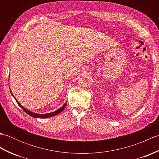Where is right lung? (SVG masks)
Instances as JSON below:
<instances>
[{
    "label": "right lung",
    "mask_w": 159,
    "mask_h": 159,
    "mask_svg": "<svg viewBox=\"0 0 159 159\" xmlns=\"http://www.w3.org/2000/svg\"><path fill=\"white\" fill-rule=\"evenodd\" d=\"M11 90V89H10ZM11 95H12V96L14 98H15V100H16V101L17 102V103H18V105L22 108V109L25 111V112L27 113L28 115H29V116H31V117H35V118H48V117H52V116H57V115H58V114H59L61 112H62V111L64 110V109H65L66 108V105H67V102H66L65 104H63V105L61 107V108H59V109H57V110H56V111H54V112H51V113H45V114H39V113H34V112H32V111H29V110H28V109H26V108H25L21 104H20L18 100H16V98H15V96L13 95V93H11Z\"/></svg>",
    "instance_id": "add662e5"
}]
</instances>
